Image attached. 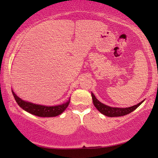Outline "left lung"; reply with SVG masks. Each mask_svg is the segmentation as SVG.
<instances>
[{
	"label": "left lung",
	"instance_id": "left-lung-1",
	"mask_svg": "<svg viewBox=\"0 0 158 158\" xmlns=\"http://www.w3.org/2000/svg\"><path fill=\"white\" fill-rule=\"evenodd\" d=\"M91 96L93 102H94L95 107H96L101 114H103V115L109 116V117H115V116H122L127 115V114L135 111V110L137 109L139 106L141 105V103L143 102V101H142V102L139 103L138 104L128 108H114L108 106L101 103L100 101L96 98V96H94V94H93V93H91Z\"/></svg>",
	"mask_w": 158,
	"mask_h": 158
}]
</instances>
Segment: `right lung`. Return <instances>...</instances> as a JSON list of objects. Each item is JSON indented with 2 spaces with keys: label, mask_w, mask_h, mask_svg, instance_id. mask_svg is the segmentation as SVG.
<instances>
[{
  "label": "right lung",
  "mask_w": 158,
  "mask_h": 158,
  "mask_svg": "<svg viewBox=\"0 0 158 158\" xmlns=\"http://www.w3.org/2000/svg\"><path fill=\"white\" fill-rule=\"evenodd\" d=\"M16 103L21 108H22L26 111L33 114V115L40 116V117H53L61 114L66 108L68 106L70 100L69 99L68 102L62 105L55 106H45L34 104L32 103L27 102L23 101L22 99L19 98L14 91H12Z\"/></svg>",
  "instance_id": "add662e5"
}]
</instances>
